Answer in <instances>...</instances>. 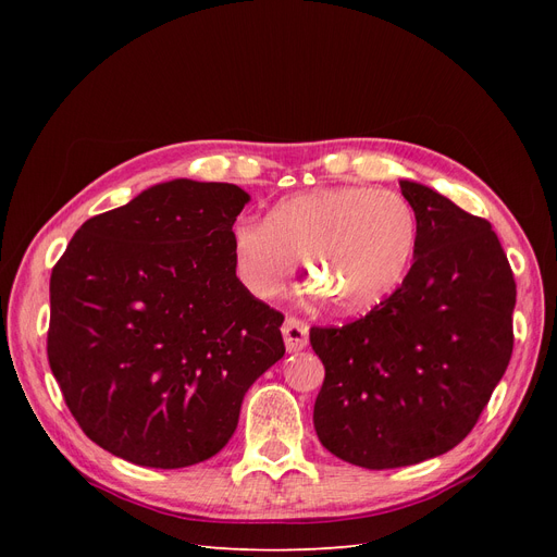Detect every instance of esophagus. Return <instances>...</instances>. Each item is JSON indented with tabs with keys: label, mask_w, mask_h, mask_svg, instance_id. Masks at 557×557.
Here are the masks:
<instances>
[{
	"label": "esophagus",
	"mask_w": 557,
	"mask_h": 557,
	"mask_svg": "<svg viewBox=\"0 0 557 557\" xmlns=\"http://www.w3.org/2000/svg\"><path fill=\"white\" fill-rule=\"evenodd\" d=\"M281 330H283L285 348H288L290 352L307 348V344H309V325L305 323V320H299L295 315H288V318H285V323H283Z\"/></svg>",
	"instance_id": "34e87169"
}]
</instances>
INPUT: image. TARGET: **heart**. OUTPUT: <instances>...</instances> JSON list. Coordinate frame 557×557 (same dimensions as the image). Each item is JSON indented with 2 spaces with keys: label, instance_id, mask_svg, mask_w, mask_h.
Here are the masks:
<instances>
[{
  "label": "heart",
  "instance_id": "obj_1",
  "mask_svg": "<svg viewBox=\"0 0 557 557\" xmlns=\"http://www.w3.org/2000/svg\"><path fill=\"white\" fill-rule=\"evenodd\" d=\"M418 246L416 211L395 190L334 185L278 201L267 218H239L232 250L250 293L272 297L305 258L309 283L336 311L362 313L391 297Z\"/></svg>",
  "mask_w": 557,
  "mask_h": 557
}]
</instances>
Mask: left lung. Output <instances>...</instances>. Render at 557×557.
Segmentation results:
<instances>
[{"label": "left lung", "instance_id": "8db88e82", "mask_svg": "<svg viewBox=\"0 0 557 557\" xmlns=\"http://www.w3.org/2000/svg\"><path fill=\"white\" fill-rule=\"evenodd\" d=\"M399 185L418 221L409 274L364 318L309 334L325 364L318 440L367 469L458 446L513 350L516 281L493 225L428 185Z\"/></svg>", "mask_w": 557, "mask_h": 557}]
</instances>
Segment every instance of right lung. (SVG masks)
Returning a JSON list of instances; mask_svg holds the SVG:
<instances>
[{
    "label": "right lung",
    "mask_w": 557,
    "mask_h": 557,
    "mask_svg": "<svg viewBox=\"0 0 557 557\" xmlns=\"http://www.w3.org/2000/svg\"><path fill=\"white\" fill-rule=\"evenodd\" d=\"M250 197L176 178L81 225L50 274L48 364L81 430L127 462L209 460L285 352L283 313L237 278Z\"/></svg>",
    "instance_id": "1"
}]
</instances>
